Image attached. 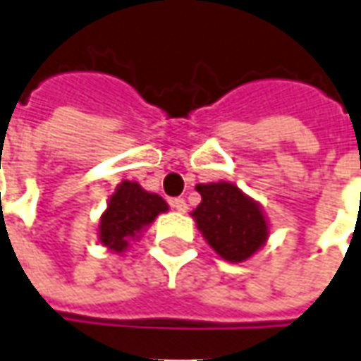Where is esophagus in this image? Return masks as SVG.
Instances as JSON below:
<instances>
[{"label":"esophagus","instance_id":"obj_1","mask_svg":"<svg viewBox=\"0 0 361 361\" xmlns=\"http://www.w3.org/2000/svg\"><path fill=\"white\" fill-rule=\"evenodd\" d=\"M172 207L176 211H180V213H185V211H188V203H185V199L183 197L172 199Z\"/></svg>","mask_w":361,"mask_h":361}]
</instances>
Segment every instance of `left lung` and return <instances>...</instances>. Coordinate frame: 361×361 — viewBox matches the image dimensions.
<instances>
[{
    "mask_svg": "<svg viewBox=\"0 0 361 361\" xmlns=\"http://www.w3.org/2000/svg\"><path fill=\"white\" fill-rule=\"evenodd\" d=\"M201 203L191 213L211 248L228 262H244L268 238V224L258 203L240 189L219 181L197 185Z\"/></svg>",
    "mask_w": 361,
    "mask_h": 361,
    "instance_id": "left-lung-1",
    "label": "left lung"
}]
</instances>
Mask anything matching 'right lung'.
I'll return each mask as SVG.
<instances>
[{
  "instance_id": "obj_1",
  "label": "right lung",
  "mask_w": 361,
  "mask_h": 361,
  "mask_svg": "<svg viewBox=\"0 0 361 361\" xmlns=\"http://www.w3.org/2000/svg\"><path fill=\"white\" fill-rule=\"evenodd\" d=\"M164 211L168 203L160 195L148 193L135 181H123L99 221V240L109 250L123 252L128 240Z\"/></svg>"
}]
</instances>
